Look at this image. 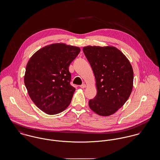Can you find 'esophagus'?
<instances>
[{
  "instance_id": "34e87169",
  "label": "esophagus",
  "mask_w": 160,
  "mask_h": 160,
  "mask_svg": "<svg viewBox=\"0 0 160 160\" xmlns=\"http://www.w3.org/2000/svg\"><path fill=\"white\" fill-rule=\"evenodd\" d=\"M86 87H87V86H86V84H82V85L80 86V87H81V88H86Z\"/></svg>"
}]
</instances>
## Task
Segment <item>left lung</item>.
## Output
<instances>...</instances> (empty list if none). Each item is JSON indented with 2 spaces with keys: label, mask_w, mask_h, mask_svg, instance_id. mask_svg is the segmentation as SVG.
Returning a JSON list of instances; mask_svg holds the SVG:
<instances>
[{
  "label": "left lung",
  "mask_w": 160,
  "mask_h": 160,
  "mask_svg": "<svg viewBox=\"0 0 160 160\" xmlns=\"http://www.w3.org/2000/svg\"><path fill=\"white\" fill-rule=\"evenodd\" d=\"M83 52L94 73L97 94L90 108L102 116L117 112L127 101L133 87V70L127 58L112 46H87Z\"/></svg>",
  "instance_id": "obj_1"
}]
</instances>
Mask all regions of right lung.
Here are the masks:
<instances>
[{"instance_id": "right-lung-1", "label": "right lung", "mask_w": 160, "mask_h": 160, "mask_svg": "<svg viewBox=\"0 0 160 160\" xmlns=\"http://www.w3.org/2000/svg\"><path fill=\"white\" fill-rule=\"evenodd\" d=\"M77 46L53 43L37 51L29 59L24 84L35 104L49 115L63 111L70 104L75 88L70 84V64L80 52Z\"/></svg>"}]
</instances>
